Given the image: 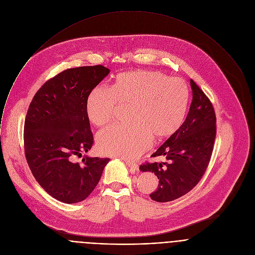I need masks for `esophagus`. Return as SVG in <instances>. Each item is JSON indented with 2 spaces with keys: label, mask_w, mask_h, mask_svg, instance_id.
I'll return each mask as SVG.
<instances>
[{
  "label": "esophagus",
  "mask_w": 255,
  "mask_h": 255,
  "mask_svg": "<svg viewBox=\"0 0 255 255\" xmlns=\"http://www.w3.org/2000/svg\"><path fill=\"white\" fill-rule=\"evenodd\" d=\"M125 162H126V164L128 166L130 173H136V172H138L139 167H138V165H137L136 163H133V162L128 161V160H125Z\"/></svg>",
  "instance_id": "obj_1"
}]
</instances>
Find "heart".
<instances>
[{"mask_svg":"<svg viewBox=\"0 0 255 255\" xmlns=\"http://www.w3.org/2000/svg\"><path fill=\"white\" fill-rule=\"evenodd\" d=\"M188 89L175 77L159 72L131 71L120 74L112 89L97 87L87 99L90 122L102 127L113 121L119 106H128V123L115 125L97 134L100 150L107 155L132 159L155 138L173 134L182 125Z\"/></svg>","mask_w":255,"mask_h":255,"instance_id":"obj_1","label":"heart"}]
</instances>
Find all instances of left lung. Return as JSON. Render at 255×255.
Instances as JSON below:
<instances>
[{"label":"left lung","mask_w":255,"mask_h":255,"mask_svg":"<svg viewBox=\"0 0 255 255\" xmlns=\"http://www.w3.org/2000/svg\"><path fill=\"white\" fill-rule=\"evenodd\" d=\"M192 102L182 126L151 155L164 156L165 162H145L142 172L159 179L150 198L159 203L174 201L190 192L208 168L217 133L216 113L207 95L192 79Z\"/></svg>","instance_id":"left-lung-1"}]
</instances>
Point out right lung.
<instances>
[{
    "label": "right lung",
    "mask_w": 255,
    "mask_h": 255,
    "mask_svg": "<svg viewBox=\"0 0 255 255\" xmlns=\"http://www.w3.org/2000/svg\"><path fill=\"white\" fill-rule=\"evenodd\" d=\"M109 73L103 65L66 69L41 86L28 107L23 128L26 162L38 184L60 202L85 200L110 161L88 156L76 161L94 143L87 99Z\"/></svg>",
    "instance_id": "add662e5"
}]
</instances>
